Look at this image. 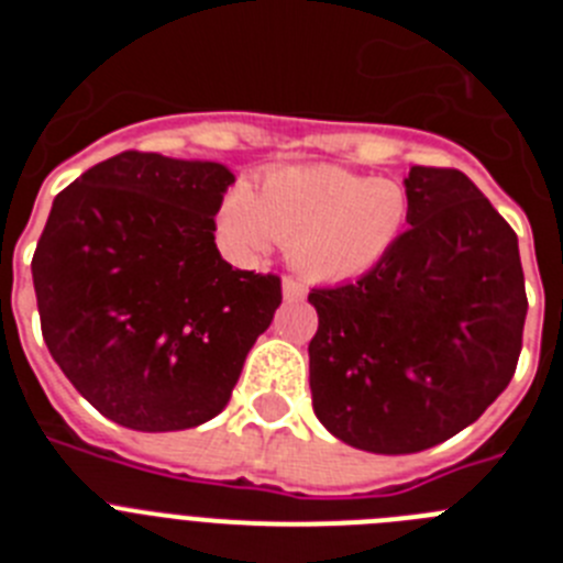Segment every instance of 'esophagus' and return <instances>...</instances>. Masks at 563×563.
I'll use <instances>...</instances> for the list:
<instances>
[{
    "instance_id": "34e87169",
    "label": "esophagus",
    "mask_w": 563,
    "mask_h": 563,
    "mask_svg": "<svg viewBox=\"0 0 563 563\" xmlns=\"http://www.w3.org/2000/svg\"><path fill=\"white\" fill-rule=\"evenodd\" d=\"M282 290H285L287 301H301V298L307 296V287L292 276H285V282H282Z\"/></svg>"
}]
</instances>
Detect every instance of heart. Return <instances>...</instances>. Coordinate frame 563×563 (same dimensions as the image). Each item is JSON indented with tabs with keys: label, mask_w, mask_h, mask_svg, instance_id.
<instances>
[{
	"label": "heart",
	"mask_w": 563,
	"mask_h": 563,
	"mask_svg": "<svg viewBox=\"0 0 563 563\" xmlns=\"http://www.w3.org/2000/svg\"><path fill=\"white\" fill-rule=\"evenodd\" d=\"M406 194L391 180H366L335 166L276 168L251 191H233L222 233L239 253L287 245L312 278L338 282L366 273L406 225Z\"/></svg>",
	"instance_id": "heart-1"
}]
</instances>
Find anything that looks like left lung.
I'll use <instances>...</instances> for the list:
<instances>
[{
  "instance_id": "8db88e82",
  "label": "left lung",
  "mask_w": 563,
  "mask_h": 563,
  "mask_svg": "<svg viewBox=\"0 0 563 563\" xmlns=\"http://www.w3.org/2000/svg\"><path fill=\"white\" fill-rule=\"evenodd\" d=\"M409 228L372 271L312 287V409L372 454H415L479 420L521 355L519 239L456 168L411 166Z\"/></svg>"
}]
</instances>
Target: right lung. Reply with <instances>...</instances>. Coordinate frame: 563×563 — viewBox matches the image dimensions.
I'll return each instance as SVG.
<instances>
[{
	"label": "right lung",
	"instance_id": "obj_1",
	"mask_svg": "<svg viewBox=\"0 0 563 563\" xmlns=\"http://www.w3.org/2000/svg\"><path fill=\"white\" fill-rule=\"evenodd\" d=\"M220 163L121 152L69 183L36 253L42 335L67 380L134 431H180L220 415L282 278L231 267L217 211Z\"/></svg>",
	"mask_w": 563,
	"mask_h": 563
}]
</instances>
